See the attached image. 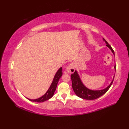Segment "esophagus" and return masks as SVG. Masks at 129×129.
I'll list each match as a JSON object with an SVG mask.
<instances>
[{"label":"esophagus","instance_id":"obj_1","mask_svg":"<svg viewBox=\"0 0 129 129\" xmlns=\"http://www.w3.org/2000/svg\"><path fill=\"white\" fill-rule=\"evenodd\" d=\"M67 71L69 73H73L75 71V66L73 63H71L67 68Z\"/></svg>","mask_w":129,"mask_h":129}]
</instances>
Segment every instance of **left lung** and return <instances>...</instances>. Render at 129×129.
<instances>
[{"label": "left lung", "instance_id": "8db88e82", "mask_svg": "<svg viewBox=\"0 0 129 129\" xmlns=\"http://www.w3.org/2000/svg\"><path fill=\"white\" fill-rule=\"evenodd\" d=\"M104 41H105L106 43V46L110 49L111 51L114 54V51L111 48V46L108 43L106 42L105 39L103 38ZM115 69L116 70V66H115ZM71 79L72 81V87L74 91L75 92V94L79 96V98L84 99L86 100H95L96 99H98L99 97L103 95L107 92V91L110 88L111 85L113 83L114 80L111 81V84L103 90H91L86 88L85 86L80 80V78L77 72L75 70V72L71 75Z\"/></svg>", "mask_w": 129, "mask_h": 129}]
</instances>
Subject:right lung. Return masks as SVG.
<instances>
[{
	"mask_svg": "<svg viewBox=\"0 0 129 129\" xmlns=\"http://www.w3.org/2000/svg\"><path fill=\"white\" fill-rule=\"evenodd\" d=\"M62 68H60L56 72L50 87H49V89H48V91H46L45 94L43 96H42V97H40V98H38L37 99H34V100L29 99V100L31 101H33V102L42 103V102H44V101H45L46 100L50 99L53 96L54 94V92L56 89L57 83H58L59 79L61 78V76H62Z\"/></svg>",
	"mask_w": 129,
	"mask_h": 129,
	"instance_id": "add662e5",
	"label": "right lung"
}]
</instances>
